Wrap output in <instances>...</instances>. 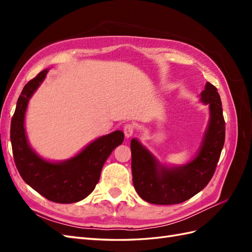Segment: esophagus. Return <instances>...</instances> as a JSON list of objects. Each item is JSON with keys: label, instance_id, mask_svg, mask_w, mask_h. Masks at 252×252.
I'll list each match as a JSON object with an SVG mask.
<instances>
[{"label": "esophagus", "instance_id": "obj_1", "mask_svg": "<svg viewBox=\"0 0 252 252\" xmlns=\"http://www.w3.org/2000/svg\"><path fill=\"white\" fill-rule=\"evenodd\" d=\"M123 131L125 134V138H130V136L133 134L134 132V126L132 124H126L123 128Z\"/></svg>", "mask_w": 252, "mask_h": 252}]
</instances>
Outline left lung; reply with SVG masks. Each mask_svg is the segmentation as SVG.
Segmentation results:
<instances>
[{
    "label": "left lung",
    "instance_id": "left-lung-1",
    "mask_svg": "<svg viewBox=\"0 0 252 252\" xmlns=\"http://www.w3.org/2000/svg\"><path fill=\"white\" fill-rule=\"evenodd\" d=\"M201 100L210 106V122L199 155L179 168L158 165L149 151L132 139L131 170L136 192L148 203L179 204L189 200L207 186L215 174L225 142V120L218 89L207 82Z\"/></svg>",
    "mask_w": 252,
    "mask_h": 252
}]
</instances>
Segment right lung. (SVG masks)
Returning a JSON list of instances; mask_svg holds the SVG:
<instances>
[{
	"instance_id": "add662e5",
	"label": "right lung",
	"mask_w": 252,
	"mask_h": 252,
	"mask_svg": "<svg viewBox=\"0 0 252 252\" xmlns=\"http://www.w3.org/2000/svg\"><path fill=\"white\" fill-rule=\"evenodd\" d=\"M47 71L44 69L30 80L18 98L10 127L13 158L22 179L36 192L55 203H75L94 191L105 161L123 143L124 133L118 130L98 138L78 156L62 163H50L36 156L26 139L24 118L29 98Z\"/></svg>"
}]
</instances>
